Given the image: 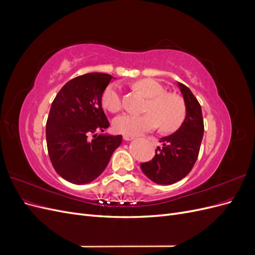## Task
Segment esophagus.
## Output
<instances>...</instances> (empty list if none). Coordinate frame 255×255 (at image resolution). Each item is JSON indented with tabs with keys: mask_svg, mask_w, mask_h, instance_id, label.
Wrapping results in <instances>:
<instances>
[{
	"mask_svg": "<svg viewBox=\"0 0 255 255\" xmlns=\"http://www.w3.org/2000/svg\"><path fill=\"white\" fill-rule=\"evenodd\" d=\"M123 139H125L126 141H129V140L134 139V136H132V135H123Z\"/></svg>",
	"mask_w": 255,
	"mask_h": 255,
	"instance_id": "obj_1",
	"label": "esophagus"
}]
</instances>
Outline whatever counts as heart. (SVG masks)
Masks as SVG:
<instances>
[{
  "label": "heart",
  "instance_id": "heart-1",
  "mask_svg": "<svg viewBox=\"0 0 255 255\" xmlns=\"http://www.w3.org/2000/svg\"><path fill=\"white\" fill-rule=\"evenodd\" d=\"M134 88L150 98L143 115L122 114L113 121L117 133L139 135L160 126L164 132H174L185 120L186 107L179 96L167 94L164 85L152 79H143L134 84ZM102 104L111 113L122 109V97L117 85H111L103 92Z\"/></svg>",
  "mask_w": 255,
  "mask_h": 255
}]
</instances>
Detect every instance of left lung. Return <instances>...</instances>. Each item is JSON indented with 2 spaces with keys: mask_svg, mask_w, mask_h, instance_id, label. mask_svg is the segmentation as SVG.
I'll list each match as a JSON object with an SVG mask.
<instances>
[{
  "mask_svg": "<svg viewBox=\"0 0 255 255\" xmlns=\"http://www.w3.org/2000/svg\"><path fill=\"white\" fill-rule=\"evenodd\" d=\"M186 105V117L175 133L160 138L152 160L141 163L142 172L154 183L170 185L182 180L194 167L204 133L201 105L190 89L177 83Z\"/></svg>",
  "mask_w": 255,
  "mask_h": 255,
  "instance_id": "left-lung-1",
  "label": "left lung"
}]
</instances>
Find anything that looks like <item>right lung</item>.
I'll list each match as a JSON object with an SVG mask.
<instances>
[{
    "mask_svg": "<svg viewBox=\"0 0 255 255\" xmlns=\"http://www.w3.org/2000/svg\"><path fill=\"white\" fill-rule=\"evenodd\" d=\"M112 79L97 72L76 76L51 105L45 128L48 152L55 171L68 182L80 185L96 180L121 144V135L96 134L110 127L102 95Z\"/></svg>",
    "mask_w": 255,
    "mask_h": 255,
    "instance_id": "1",
    "label": "right lung"
}]
</instances>
